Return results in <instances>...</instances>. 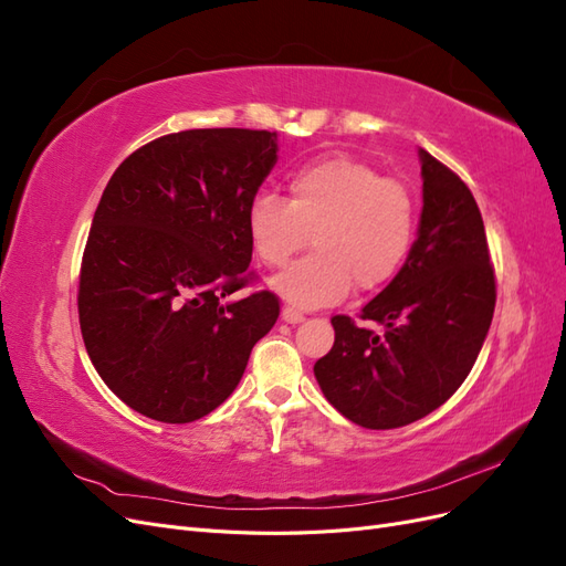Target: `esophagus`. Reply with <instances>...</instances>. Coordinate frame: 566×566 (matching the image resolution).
<instances>
[{"instance_id": "34e87169", "label": "esophagus", "mask_w": 566, "mask_h": 566, "mask_svg": "<svg viewBox=\"0 0 566 566\" xmlns=\"http://www.w3.org/2000/svg\"><path fill=\"white\" fill-rule=\"evenodd\" d=\"M281 316H283V321L285 323H302L304 321V314L302 312H297L295 306H283V312H281Z\"/></svg>"}]
</instances>
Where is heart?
Segmentation results:
<instances>
[{
	"label": "heart",
	"mask_w": 566,
	"mask_h": 566,
	"mask_svg": "<svg viewBox=\"0 0 566 566\" xmlns=\"http://www.w3.org/2000/svg\"><path fill=\"white\" fill-rule=\"evenodd\" d=\"M314 254L281 273L273 290L300 310L375 290L394 279L413 245L416 205L406 186L352 156L295 169L287 200L260 193L248 208V235L269 269H285L306 243Z\"/></svg>",
	"instance_id": "b5f03b06"
}]
</instances>
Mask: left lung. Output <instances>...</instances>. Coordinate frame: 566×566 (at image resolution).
<instances>
[{"instance_id":"8db88e82","label":"left lung","mask_w":566,"mask_h":566,"mask_svg":"<svg viewBox=\"0 0 566 566\" xmlns=\"http://www.w3.org/2000/svg\"><path fill=\"white\" fill-rule=\"evenodd\" d=\"M422 212L403 266L370 300L364 321L333 316L335 345L314 366L321 391L368 430H394L432 413L465 382L489 333L495 279L470 188L418 148Z\"/></svg>"}]
</instances>
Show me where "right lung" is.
<instances>
[{"instance_id": "add662e5", "label": "right lung", "mask_w": 566, "mask_h": 566, "mask_svg": "<svg viewBox=\"0 0 566 566\" xmlns=\"http://www.w3.org/2000/svg\"><path fill=\"white\" fill-rule=\"evenodd\" d=\"M279 160V134L186 129L134 150L92 219L80 328L101 380L136 413L193 422L241 382L279 318L250 273L248 208Z\"/></svg>"}]
</instances>
